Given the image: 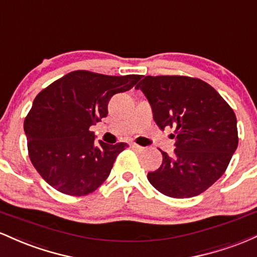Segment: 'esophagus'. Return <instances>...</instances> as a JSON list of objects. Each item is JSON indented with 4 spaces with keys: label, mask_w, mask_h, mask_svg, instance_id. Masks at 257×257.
<instances>
[{
    "label": "esophagus",
    "mask_w": 257,
    "mask_h": 257,
    "mask_svg": "<svg viewBox=\"0 0 257 257\" xmlns=\"http://www.w3.org/2000/svg\"><path fill=\"white\" fill-rule=\"evenodd\" d=\"M131 146H132V149L137 150V151H139V152L144 151V147L143 146H139V145H137V144H131Z\"/></svg>",
    "instance_id": "34e87169"
}]
</instances>
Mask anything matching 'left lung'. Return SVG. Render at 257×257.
I'll list each match as a JSON object with an SVG mask.
<instances>
[{"label": "left lung", "mask_w": 257, "mask_h": 257, "mask_svg": "<svg viewBox=\"0 0 257 257\" xmlns=\"http://www.w3.org/2000/svg\"><path fill=\"white\" fill-rule=\"evenodd\" d=\"M152 107L161 129L175 128L173 155L147 179L159 192L191 198L208 190L228 167L238 146L235 114L204 81L187 76H146L137 87Z\"/></svg>", "instance_id": "obj_1"}]
</instances>
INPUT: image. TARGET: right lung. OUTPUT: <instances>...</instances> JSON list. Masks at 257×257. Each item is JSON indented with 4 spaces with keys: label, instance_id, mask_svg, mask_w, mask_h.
Returning a JSON list of instances; mask_svg holds the SVG:
<instances>
[{
    "label": "right lung",
    "instance_id": "add662e5",
    "mask_svg": "<svg viewBox=\"0 0 257 257\" xmlns=\"http://www.w3.org/2000/svg\"><path fill=\"white\" fill-rule=\"evenodd\" d=\"M140 75L72 71L37 94L24 122L29 157L59 192L85 196L110 175L125 143L95 141L91 125L107 116L114 94L132 89Z\"/></svg>",
    "mask_w": 257,
    "mask_h": 257
}]
</instances>
